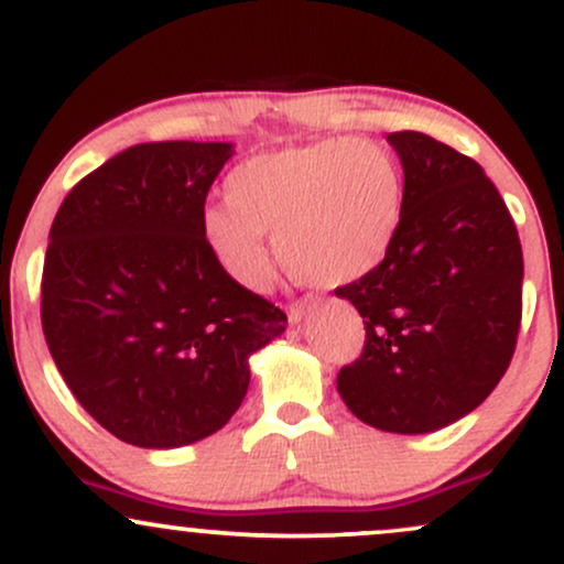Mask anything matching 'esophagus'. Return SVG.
Listing matches in <instances>:
<instances>
[{"mask_svg":"<svg viewBox=\"0 0 564 564\" xmlns=\"http://www.w3.org/2000/svg\"><path fill=\"white\" fill-rule=\"evenodd\" d=\"M304 313H307V302H291L289 307H286V315H289L291 326H296V323H302Z\"/></svg>","mask_w":564,"mask_h":564,"instance_id":"34e87169","label":"esophagus"}]
</instances>
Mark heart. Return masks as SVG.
<instances>
[{
	"mask_svg": "<svg viewBox=\"0 0 564 564\" xmlns=\"http://www.w3.org/2000/svg\"><path fill=\"white\" fill-rule=\"evenodd\" d=\"M228 206L200 215V241L230 281L260 291L283 268L318 289L360 281L398 241L405 183L400 161L373 140H318L243 161L225 180Z\"/></svg>",
	"mask_w": 564,
	"mask_h": 564,
	"instance_id": "1",
	"label": "heart"
}]
</instances>
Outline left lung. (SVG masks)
Returning <instances> with one entry per match:
<instances>
[{
	"label": "left lung",
	"mask_w": 564,
	"mask_h": 564,
	"mask_svg": "<svg viewBox=\"0 0 564 564\" xmlns=\"http://www.w3.org/2000/svg\"><path fill=\"white\" fill-rule=\"evenodd\" d=\"M405 177L398 241L336 296L366 323L364 355L336 377L360 422L443 430L496 390L522 318V246L482 166L422 132H392Z\"/></svg>",
	"instance_id": "obj_1"
}]
</instances>
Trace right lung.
<instances>
[{"instance_id":"right-lung-1","label":"right lung","mask_w":564,"mask_h":564,"mask_svg":"<svg viewBox=\"0 0 564 564\" xmlns=\"http://www.w3.org/2000/svg\"><path fill=\"white\" fill-rule=\"evenodd\" d=\"M232 142H142L74 185L42 273L57 371L102 430L138 448L215 435L249 390V358L286 313L230 281L200 241Z\"/></svg>"}]
</instances>
